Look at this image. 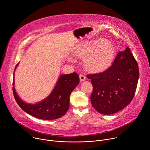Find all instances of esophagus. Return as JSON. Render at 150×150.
Masks as SVG:
<instances>
[{
    "instance_id": "obj_1",
    "label": "esophagus",
    "mask_w": 150,
    "mask_h": 150,
    "mask_svg": "<svg viewBox=\"0 0 150 150\" xmlns=\"http://www.w3.org/2000/svg\"><path fill=\"white\" fill-rule=\"evenodd\" d=\"M79 79L81 81H84L85 79H86V77H85L84 75L80 74L79 75Z\"/></svg>"
}]
</instances>
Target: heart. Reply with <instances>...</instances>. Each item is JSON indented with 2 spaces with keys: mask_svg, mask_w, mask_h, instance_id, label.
<instances>
[{
  "mask_svg": "<svg viewBox=\"0 0 150 150\" xmlns=\"http://www.w3.org/2000/svg\"><path fill=\"white\" fill-rule=\"evenodd\" d=\"M74 54L82 59L84 69L91 73H99L112 62L115 49L112 42L104 38L84 41L74 50ZM72 61V59H69Z\"/></svg>",
  "mask_w": 150,
  "mask_h": 150,
  "instance_id": "b5f03b06",
  "label": "heart"
}]
</instances>
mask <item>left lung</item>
Here are the masks:
<instances>
[{"label":"left lung","mask_w":150,"mask_h":150,"mask_svg":"<svg viewBox=\"0 0 150 150\" xmlns=\"http://www.w3.org/2000/svg\"><path fill=\"white\" fill-rule=\"evenodd\" d=\"M139 76L138 63L130 49L126 47L119 52L108 69L87 76L93 87L91 95L93 108L106 115L125 108L134 97Z\"/></svg>","instance_id":"left-lung-1"}]
</instances>
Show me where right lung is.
Returning <instances> with one entry per match:
<instances>
[{
  "label": "right lung",
  "mask_w": 150,
  "mask_h": 150,
  "mask_svg": "<svg viewBox=\"0 0 150 150\" xmlns=\"http://www.w3.org/2000/svg\"><path fill=\"white\" fill-rule=\"evenodd\" d=\"M18 65V63L15 69ZM79 82V76L76 72L62 75L51 94L45 100L34 104L27 103L19 97L14 88V79L12 90L16 103L27 113L42 120H54L61 117L68 110L69 96Z\"/></svg>",
  "instance_id": "obj_1"
}]
</instances>
